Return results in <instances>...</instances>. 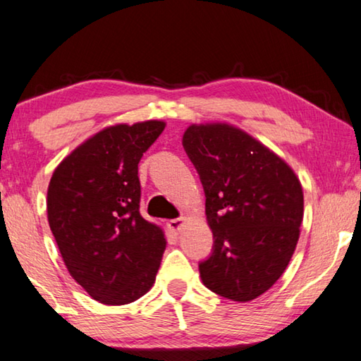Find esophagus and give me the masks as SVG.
I'll list each match as a JSON object with an SVG mask.
<instances>
[{"label": "esophagus", "mask_w": 361, "mask_h": 361, "mask_svg": "<svg viewBox=\"0 0 361 361\" xmlns=\"http://www.w3.org/2000/svg\"><path fill=\"white\" fill-rule=\"evenodd\" d=\"M183 224H185V218H175V219H170V221L167 223L169 229L173 231V232H180Z\"/></svg>", "instance_id": "34e87169"}]
</instances>
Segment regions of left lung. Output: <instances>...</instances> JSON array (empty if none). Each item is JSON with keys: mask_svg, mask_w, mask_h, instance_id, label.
Returning <instances> with one entry per match:
<instances>
[{"mask_svg": "<svg viewBox=\"0 0 361 361\" xmlns=\"http://www.w3.org/2000/svg\"><path fill=\"white\" fill-rule=\"evenodd\" d=\"M205 192L213 248L199 262L207 288L252 301L277 282L295 252L304 195L293 170L264 145L228 124L183 135Z\"/></svg>", "mask_w": 361, "mask_h": 361, "instance_id": "1", "label": "left lung"}]
</instances>
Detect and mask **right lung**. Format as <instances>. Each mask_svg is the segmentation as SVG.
Returning <instances> with one entry per match:
<instances>
[{
	"label": "right lung",
	"mask_w": 361,
	"mask_h": 361,
	"mask_svg": "<svg viewBox=\"0 0 361 361\" xmlns=\"http://www.w3.org/2000/svg\"><path fill=\"white\" fill-rule=\"evenodd\" d=\"M166 124L102 130L63 159L47 189L49 226L71 277L97 301L122 305L152 286L164 232L140 213L138 162Z\"/></svg>",
	"instance_id": "obj_1"
}]
</instances>
